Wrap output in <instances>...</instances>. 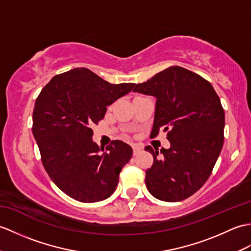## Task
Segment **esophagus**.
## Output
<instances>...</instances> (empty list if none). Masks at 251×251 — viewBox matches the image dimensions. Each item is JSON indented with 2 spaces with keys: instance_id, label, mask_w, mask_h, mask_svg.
I'll return each mask as SVG.
<instances>
[{
  "instance_id": "1",
  "label": "esophagus",
  "mask_w": 251,
  "mask_h": 251,
  "mask_svg": "<svg viewBox=\"0 0 251 251\" xmlns=\"http://www.w3.org/2000/svg\"><path fill=\"white\" fill-rule=\"evenodd\" d=\"M132 151H133V155H138V154H140L141 153V151H142V149L140 148V147H138V145H132Z\"/></svg>"
}]
</instances>
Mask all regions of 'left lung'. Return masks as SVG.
I'll return each instance as SVG.
<instances>
[{
	"mask_svg": "<svg viewBox=\"0 0 251 251\" xmlns=\"http://www.w3.org/2000/svg\"><path fill=\"white\" fill-rule=\"evenodd\" d=\"M133 92L155 96L154 138L167 131L170 149L145 151L153 155L145 185L156 199L177 202L199 190L211 176L224 144L225 110L212 84L188 69L171 66Z\"/></svg>",
	"mask_w": 251,
	"mask_h": 251,
	"instance_id": "8db88e82",
	"label": "left lung"
}]
</instances>
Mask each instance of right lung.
<instances>
[{"instance_id":"1","label":"right lung","mask_w":251,"mask_h":251,"mask_svg":"<svg viewBox=\"0 0 251 251\" xmlns=\"http://www.w3.org/2000/svg\"><path fill=\"white\" fill-rule=\"evenodd\" d=\"M135 83L112 84L81 67L54 75L35 101L32 131L46 172L80 202L107 199L119 183L132 149L113 140L104 151L92 141V126Z\"/></svg>"}]
</instances>
